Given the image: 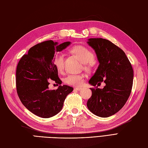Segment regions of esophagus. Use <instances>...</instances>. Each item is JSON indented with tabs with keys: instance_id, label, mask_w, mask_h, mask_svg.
<instances>
[{
	"instance_id": "1",
	"label": "esophagus",
	"mask_w": 148,
	"mask_h": 148,
	"mask_svg": "<svg viewBox=\"0 0 148 148\" xmlns=\"http://www.w3.org/2000/svg\"><path fill=\"white\" fill-rule=\"evenodd\" d=\"M82 89V87H75V90H80Z\"/></svg>"
}]
</instances>
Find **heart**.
<instances>
[{
	"mask_svg": "<svg viewBox=\"0 0 148 148\" xmlns=\"http://www.w3.org/2000/svg\"><path fill=\"white\" fill-rule=\"evenodd\" d=\"M71 51L76 55L81 62L85 64V68L88 69L89 64L93 60V53L88 48L83 46H76L71 48ZM53 63L57 70L63 72L64 70V55L63 54H57L53 58ZM66 84L75 86H80L84 82V75L80 74H69L64 78Z\"/></svg>",
	"mask_w": 148,
	"mask_h": 148,
	"instance_id": "b5f03b06",
	"label": "heart"
}]
</instances>
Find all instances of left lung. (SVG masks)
<instances>
[{"label":"left lung","mask_w":148,"mask_h":148,"mask_svg":"<svg viewBox=\"0 0 148 148\" xmlns=\"http://www.w3.org/2000/svg\"><path fill=\"white\" fill-rule=\"evenodd\" d=\"M87 43L95 50L99 65L89 80L92 86H99L101 89L92 88V96L88 101L89 110L96 116L108 117L124 107L130 96L133 84V69L125 53L106 39L90 38Z\"/></svg>","instance_id":"left-lung-1"}]
</instances>
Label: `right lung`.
<instances>
[{
	"instance_id": "add662e5",
	"label": "right lung",
	"mask_w": 148,
	"mask_h": 148,
	"mask_svg": "<svg viewBox=\"0 0 148 148\" xmlns=\"http://www.w3.org/2000/svg\"><path fill=\"white\" fill-rule=\"evenodd\" d=\"M67 41L58 45L52 40L32 46L21 58L16 69V88L21 102L32 114L42 118L55 116L62 109L66 96L73 87L62 84L53 63L55 52L62 51L70 45ZM60 86L49 90V82Z\"/></svg>"
}]
</instances>
